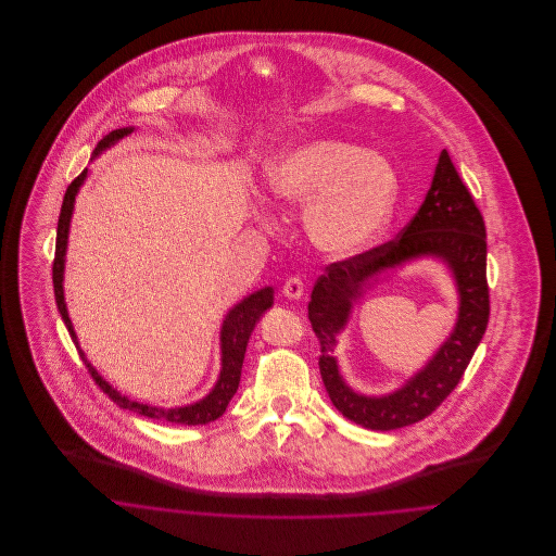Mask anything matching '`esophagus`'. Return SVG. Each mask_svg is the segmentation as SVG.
I'll list each match as a JSON object with an SVG mask.
<instances>
[{"label":"esophagus","instance_id":"esophagus-1","mask_svg":"<svg viewBox=\"0 0 556 556\" xmlns=\"http://www.w3.org/2000/svg\"><path fill=\"white\" fill-rule=\"evenodd\" d=\"M282 295L289 300H300L304 295V282L300 276H289L282 285Z\"/></svg>","mask_w":556,"mask_h":556}]
</instances>
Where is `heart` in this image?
I'll list each match as a JSON object with an SVG mask.
<instances>
[{
  "label": "heart",
  "instance_id": "1",
  "mask_svg": "<svg viewBox=\"0 0 556 556\" xmlns=\"http://www.w3.org/2000/svg\"><path fill=\"white\" fill-rule=\"evenodd\" d=\"M267 188L280 203L308 205L306 229L315 245L346 256L368 245L390 220L397 175L377 152L320 139L271 160Z\"/></svg>",
  "mask_w": 556,
  "mask_h": 556
}]
</instances>
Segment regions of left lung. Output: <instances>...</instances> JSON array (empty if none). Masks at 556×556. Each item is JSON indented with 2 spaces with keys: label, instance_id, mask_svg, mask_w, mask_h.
I'll return each instance as SVG.
<instances>
[{
  "label": "left lung",
  "instance_id": "1",
  "mask_svg": "<svg viewBox=\"0 0 556 556\" xmlns=\"http://www.w3.org/2000/svg\"><path fill=\"white\" fill-rule=\"evenodd\" d=\"M421 253L441 255L455 271L462 293L457 329L429 366L402 391L383 399L359 397L337 375L334 336L345 324L350 304L375 273ZM308 318L320 342L318 370L327 394L346 419L364 428L396 430L421 421L456 390L485 333L490 289L483 216L447 150L439 156L424 203L396 239L325 267L311 293Z\"/></svg>",
  "mask_w": 556,
  "mask_h": 556
}]
</instances>
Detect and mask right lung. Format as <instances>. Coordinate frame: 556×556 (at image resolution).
Segmentation results:
<instances>
[{"label":"right lung","instance_id":"1","mask_svg":"<svg viewBox=\"0 0 556 556\" xmlns=\"http://www.w3.org/2000/svg\"><path fill=\"white\" fill-rule=\"evenodd\" d=\"M128 132H132V128H122V130H113L109 132L98 146H96V152H102L104 148H109L113 141L126 137ZM85 173L87 168L80 170V175H77L71 186L66 188V194H64V201H62V210H60V220H58V239H55V258H53V291H55V304H58V311L64 318L68 331H71V338L73 342L77 344L79 349V342H77V336H75V329H73V323L68 318V311H66V304H64V287H62V280H64V254H66V241H68V227H71V216H73V205H75V197H77V190H79L83 179H85ZM274 304V289L265 287L252 295H248L241 304H238L227 318L223 323V336H220V342H223V370H220V379L216 383V388L210 392V396L203 397L201 402L197 404H190V406H181V408H159V406H150V404H141V402H132L126 396H122L119 392H115L106 381H102V377L91 368V364L85 359L83 351L80 353V359L85 362L91 379L96 381V386L111 397L115 404H119L122 408H128L137 415H146V417H152V419H162V421H170V424H181V426H199V424H210L214 419H218L231 397L236 396L239 388V379H241V364H243V353H245V346H248V338L256 325V320L263 317V313Z\"/></svg>","mask_w":556,"mask_h":556}]
</instances>
